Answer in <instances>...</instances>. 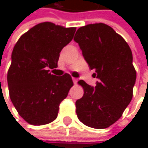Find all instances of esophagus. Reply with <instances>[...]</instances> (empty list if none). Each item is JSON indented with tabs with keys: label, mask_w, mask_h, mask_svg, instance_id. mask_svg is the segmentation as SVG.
I'll return each mask as SVG.
<instances>
[{
	"label": "esophagus",
	"mask_w": 148,
	"mask_h": 148,
	"mask_svg": "<svg viewBox=\"0 0 148 148\" xmlns=\"http://www.w3.org/2000/svg\"><path fill=\"white\" fill-rule=\"evenodd\" d=\"M72 79H73V82H74V84H77V82H78V79H77L76 78H72Z\"/></svg>",
	"instance_id": "obj_1"
}]
</instances>
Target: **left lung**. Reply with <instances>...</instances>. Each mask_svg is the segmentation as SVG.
I'll use <instances>...</instances> for the list:
<instances>
[{
    "instance_id": "1",
    "label": "left lung",
    "mask_w": 148,
    "mask_h": 148,
    "mask_svg": "<svg viewBox=\"0 0 148 148\" xmlns=\"http://www.w3.org/2000/svg\"><path fill=\"white\" fill-rule=\"evenodd\" d=\"M74 40L94 77L95 86L84 80L83 97L75 102L79 120L94 129H105L116 123L133 97L136 72L132 51L126 41L110 26L91 24L79 28Z\"/></svg>"
}]
</instances>
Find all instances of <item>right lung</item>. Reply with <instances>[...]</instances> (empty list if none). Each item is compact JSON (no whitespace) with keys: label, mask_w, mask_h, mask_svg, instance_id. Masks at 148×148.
Wrapping results in <instances>:
<instances>
[{"label":"right lung","mask_w":148,"mask_h":148,"mask_svg":"<svg viewBox=\"0 0 148 148\" xmlns=\"http://www.w3.org/2000/svg\"><path fill=\"white\" fill-rule=\"evenodd\" d=\"M76 28L40 23L22 35L12 52L8 73L9 95L19 116L32 125L53 122L59 104L73 86L71 76H56L60 52L73 39Z\"/></svg>","instance_id":"obj_1"}]
</instances>
